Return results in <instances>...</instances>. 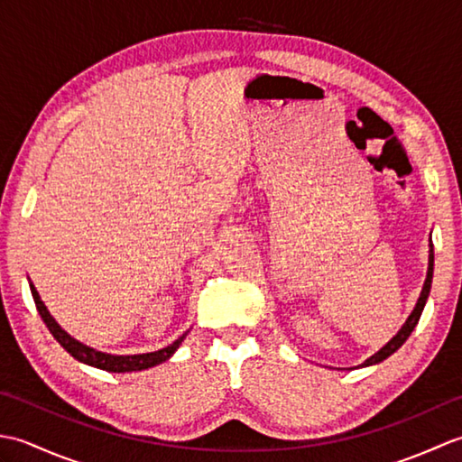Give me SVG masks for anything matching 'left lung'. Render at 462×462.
Here are the masks:
<instances>
[{"instance_id":"1","label":"left lung","mask_w":462,"mask_h":462,"mask_svg":"<svg viewBox=\"0 0 462 462\" xmlns=\"http://www.w3.org/2000/svg\"><path fill=\"white\" fill-rule=\"evenodd\" d=\"M429 266H427V278H425V283H423V290H420L419 293V300L415 303L413 311L409 313V318L405 319L403 326H401V329L395 333L393 337H391L385 346H383L377 353H373V356L369 359H365L361 363L359 367H369V365H377V363H381L383 359H387L389 356H393V353L403 346V343L409 339L411 331L415 329V326L419 323V318L420 313H423L425 310V303H427V298L430 293V283H433V268H435V254H433V242H429Z\"/></svg>"}]
</instances>
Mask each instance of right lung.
<instances>
[{"label": "right lung", "instance_id": "right-lung-1", "mask_svg": "<svg viewBox=\"0 0 462 462\" xmlns=\"http://www.w3.org/2000/svg\"><path fill=\"white\" fill-rule=\"evenodd\" d=\"M29 290H32V296H33L39 316H42L47 329L51 331V336L59 341V346H61L69 353V356L75 357L77 361L85 363V365H91V367L109 371V373H131V371H143V369L159 365V363L171 359L174 356V351L180 347V343L184 341V337L189 336V331H190V329L184 331L179 339L172 341L171 346H166L159 351L136 353V356H115V353H106V351H99L95 347L85 346V343H81L79 339L69 336V333L61 326H59L55 318L45 308V303L42 301V298H39V293H37L32 280H29Z\"/></svg>", "mask_w": 462, "mask_h": 462}]
</instances>
